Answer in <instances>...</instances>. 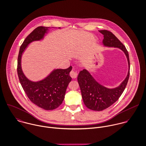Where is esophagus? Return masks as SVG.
Masks as SVG:
<instances>
[{"label": "esophagus", "instance_id": "34e87169", "mask_svg": "<svg viewBox=\"0 0 146 146\" xmlns=\"http://www.w3.org/2000/svg\"><path fill=\"white\" fill-rule=\"evenodd\" d=\"M77 75H78L77 72H75V71H71L70 72V76H71L72 78H74V79H75V78H76Z\"/></svg>", "mask_w": 146, "mask_h": 146}]
</instances>
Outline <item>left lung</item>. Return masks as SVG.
<instances>
[{"label":"left lung","mask_w":146,"mask_h":146,"mask_svg":"<svg viewBox=\"0 0 146 146\" xmlns=\"http://www.w3.org/2000/svg\"><path fill=\"white\" fill-rule=\"evenodd\" d=\"M99 32L104 35L102 43L105 46L117 48L124 52L128 61L129 71L122 83L118 87L111 89L99 84L87 70L84 69L79 72L78 81L83 102L88 109L95 111L103 110L118 100L126 87L130 75V60L125 46L111 32L106 30Z\"/></svg>","instance_id":"obj_1"}]
</instances>
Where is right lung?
Returning <instances> with one entry per match:
<instances>
[{"mask_svg":"<svg viewBox=\"0 0 146 146\" xmlns=\"http://www.w3.org/2000/svg\"><path fill=\"white\" fill-rule=\"evenodd\" d=\"M49 28L38 27L27 37L20 48L17 70L20 84L29 100L38 106L51 110L59 106L64 98L67 87L72 79L70 76L72 66L66 69H55L44 79L35 82L25 76L21 64L22 54L27 46L33 41L43 39Z\"/></svg>","mask_w":146,"mask_h":146,"instance_id":"1","label":"right lung"}]
</instances>
